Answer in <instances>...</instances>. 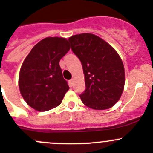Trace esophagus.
<instances>
[{
	"label": "esophagus",
	"mask_w": 153,
	"mask_h": 153,
	"mask_svg": "<svg viewBox=\"0 0 153 153\" xmlns=\"http://www.w3.org/2000/svg\"><path fill=\"white\" fill-rule=\"evenodd\" d=\"M70 82V85H71V86H72L74 85V79H71L70 80V82Z\"/></svg>",
	"instance_id": "esophagus-1"
}]
</instances>
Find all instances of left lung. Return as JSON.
I'll use <instances>...</instances> for the list:
<instances>
[{"instance_id":"8db88e82","label":"left lung","mask_w":153,"mask_h":153,"mask_svg":"<svg viewBox=\"0 0 153 153\" xmlns=\"http://www.w3.org/2000/svg\"><path fill=\"white\" fill-rule=\"evenodd\" d=\"M82 65L85 91L79 95L86 106L95 110L111 108L120 100L125 85L123 61L105 41L91 33L68 39Z\"/></svg>"}]
</instances>
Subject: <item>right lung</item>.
<instances>
[{
    "label": "right lung",
    "instance_id": "obj_1",
    "mask_svg": "<svg viewBox=\"0 0 153 153\" xmlns=\"http://www.w3.org/2000/svg\"><path fill=\"white\" fill-rule=\"evenodd\" d=\"M70 48L65 38L47 37L25 58L19 72V90L27 105L36 111H48L59 105L68 91L59 61Z\"/></svg>",
    "mask_w": 153,
    "mask_h": 153
}]
</instances>
